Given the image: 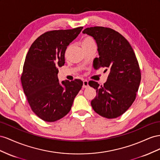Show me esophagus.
<instances>
[{"instance_id":"obj_1","label":"esophagus","mask_w":160,"mask_h":160,"mask_svg":"<svg viewBox=\"0 0 160 160\" xmlns=\"http://www.w3.org/2000/svg\"><path fill=\"white\" fill-rule=\"evenodd\" d=\"M88 86V82L86 80H83V85H82V87L83 88H87Z\"/></svg>"}]
</instances>
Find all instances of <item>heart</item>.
<instances>
[{
	"mask_svg": "<svg viewBox=\"0 0 160 160\" xmlns=\"http://www.w3.org/2000/svg\"><path fill=\"white\" fill-rule=\"evenodd\" d=\"M94 42V40H93V39L92 38L86 37L82 40V44H84V43H88V42Z\"/></svg>",
	"mask_w": 160,
	"mask_h": 160,
	"instance_id": "obj_1",
	"label": "heart"
}]
</instances>
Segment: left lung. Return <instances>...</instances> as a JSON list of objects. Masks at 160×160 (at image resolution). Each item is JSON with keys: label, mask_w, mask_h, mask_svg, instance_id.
<instances>
[{"label": "left lung", "mask_w": 160, "mask_h": 160, "mask_svg": "<svg viewBox=\"0 0 160 160\" xmlns=\"http://www.w3.org/2000/svg\"><path fill=\"white\" fill-rule=\"evenodd\" d=\"M96 40L99 58L93 61L94 68L109 71L103 85L89 81L97 96L91 101L94 111L107 118L122 115L135 100L141 82V70L133 48L118 32L108 27H88L83 31Z\"/></svg>", "instance_id": "obj_1"}]
</instances>
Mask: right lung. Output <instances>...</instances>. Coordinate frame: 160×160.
<instances>
[{
  "label": "right lung",
  "instance_id": "1",
  "mask_svg": "<svg viewBox=\"0 0 160 160\" xmlns=\"http://www.w3.org/2000/svg\"><path fill=\"white\" fill-rule=\"evenodd\" d=\"M82 29L45 32L32 43L27 54L21 84L31 110L44 121L54 122L66 116L83 85L80 79L60 83L58 78V68L65 63L68 45Z\"/></svg>",
  "mask_w": 160,
  "mask_h": 160
}]
</instances>
